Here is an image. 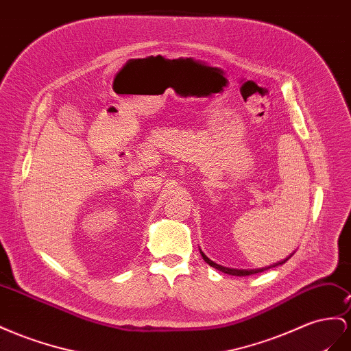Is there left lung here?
Returning <instances> with one entry per match:
<instances>
[{
  "label": "left lung",
  "instance_id": "1",
  "mask_svg": "<svg viewBox=\"0 0 351 351\" xmlns=\"http://www.w3.org/2000/svg\"><path fill=\"white\" fill-rule=\"evenodd\" d=\"M201 251V255L204 257V260H205V263H208L210 264L211 267H214V269H217V270H220V271H223V273H226V274H232V276H250V274H255V273H261V271H264V270H267V269H270V267H276V266H280V264H283V263H287L291 257H292V254L289 255L288 258H285L283 261H279V263H274L273 266H269V267H263V269H252V270H246V269H230V267H224V266H220V264H217V263H214V261H211L210 258L206 257V255L202 252V250H199Z\"/></svg>",
  "mask_w": 351,
  "mask_h": 351
}]
</instances>
